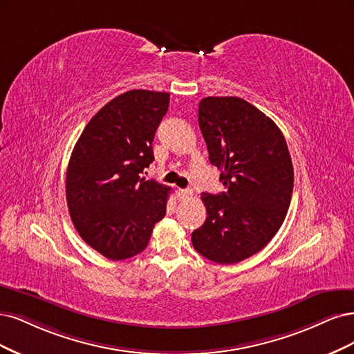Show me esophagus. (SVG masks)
Wrapping results in <instances>:
<instances>
[{
    "label": "esophagus",
    "mask_w": 354,
    "mask_h": 354,
    "mask_svg": "<svg viewBox=\"0 0 354 354\" xmlns=\"http://www.w3.org/2000/svg\"><path fill=\"white\" fill-rule=\"evenodd\" d=\"M191 196H192L191 189H180V188L176 189V197H178L179 200H187V198H189Z\"/></svg>",
    "instance_id": "34e87169"
}]
</instances>
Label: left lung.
Returning a JSON list of instances; mask_svg holds the SVG:
<instances>
[{"label": "left lung", "mask_w": 354, "mask_h": 354, "mask_svg": "<svg viewBox=\"0 0 354 354\" xmlns=\"http://www.w3.org/2000/svg\"><path fill=\"white\" fill-rule=\"evenodd\" d=\"M198 124L226 191L201 194L207 218L192 232V245L216 263H238L259 253L287 216L291 156L275 122L243 98H203Z\"/></svg>", "instance_id": "1"}]
</instances>
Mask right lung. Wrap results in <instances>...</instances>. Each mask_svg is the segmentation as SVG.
I'll return each instance as SVG.
<instances>
[{
    "mask_svg": "<svg viewBox=\"0 0 354 354\" xmlns=\"http://www.w3.org/2000/svg\"><path fill=\"white\" fill-rule=\"evenodd\" d=\"M170 95L132 89L88 122L66 174V200L84 241L110 260L140 254L166 214L169 187L145 179Z\"/></svg>",
    "mask_w": 354,
    "mask_h": 354,
    "instance_id": "add662e5",
    "label": "right lung"
}]
</instances>
